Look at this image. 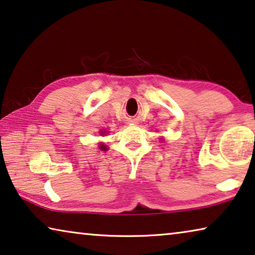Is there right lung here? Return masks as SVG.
Returning <instances> with one entry per match:
<instances>
[{"mask_svg":"<svg viewBox=\"0 0 255 255\" xmlns=\"http://www.w3.org/2000/svg\"><path fill=\"white\" fill-rule=\"evenodd\" d=\"M101 149H102V150H106V146H105V145H103V144H102V145H101Z\"/></svg>","mask_w":255,"mask_h":255,"instance_id":"1","label":"right lung"}]
</instances>
